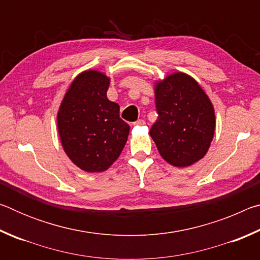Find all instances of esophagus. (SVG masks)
<instances>
[{"mask_svg":"<svg viewBox=\"0 0 260 260\" xmlns=\"http://www.w3.org/2000/svg\"><path fill=\"white\" fill-rule=\"evenodd\" d=\"M144 124H146V122H144L143 119H139V120H136V121L133 122V126H142Z\"/></svg>","mask_w":260,"mask_h":260,"instance_id":"obj_1","label":"esophagus"}]
</instances>
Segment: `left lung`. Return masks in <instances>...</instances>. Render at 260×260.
I'll list each match as a JSON object with an SVG mask.
<instances>
[{
  "label": "left lung",
  "instance_id": "8db88e82",
  "mask_svg": "<svg viewBox=\"0 0 260 260\" xmlns=\"http://www.w3.org/2000/svg\"><path fill=\"white\" fill-rule=\"evenodd\" d=\"M158 118L150 129L158 151L171 165L190 166L205 156L215 128L208 95L191 77L177 72L156 83Z\"/></svg>",
  "mask_w": 260,
  "mask_h": 260
}]
</instances>
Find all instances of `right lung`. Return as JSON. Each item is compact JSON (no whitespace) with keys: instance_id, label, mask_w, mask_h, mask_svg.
Here are the masks:
<instances>
[{"instance_id":"1","label":"right lung","mask_w":260,"mask_h":260,"mask_svg":"<svg viewBox=\"0 0 260 260\" xmlns=\"http://www.w3.org/2000/svg\"><path fill=\"white\" fill-rule=\"evenodd\" d=\"M110 79L98 71L79 74L57 114L65 152L86 172L108 170L121 153L129 133L119 117V105L109 101Z\"/></svg>"}]
</instances>
